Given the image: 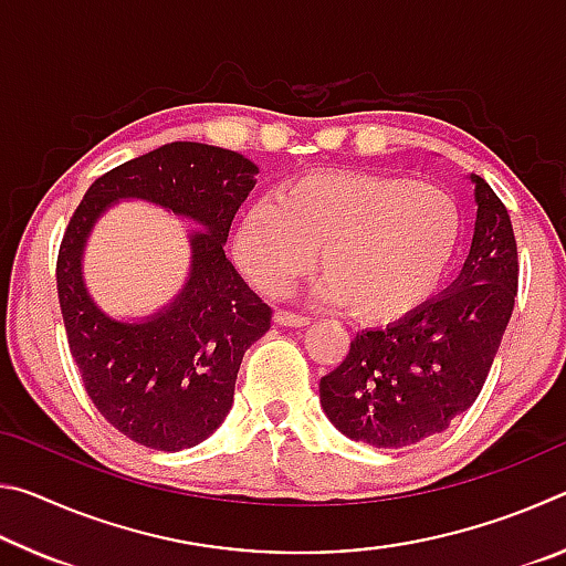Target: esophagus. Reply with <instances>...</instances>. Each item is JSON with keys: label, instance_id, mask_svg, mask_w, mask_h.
<instances>
[{"label": "esophagus", "instance_id": "34e87169", "mask_svg": "<svg viewBox=\"0 0 566 566\" xmlns=\"http://www.w3.org/2000/svg\"><path fill=\"white\" fill-rule=\"evenodd\" d=\"M274 322L280 324V327H306V324H310V317H302V314H296V312L276 310Z\"/></svg>", "mask_w": 566, "mask_h": 566}]
</instances>
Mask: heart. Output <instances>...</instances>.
<instances>
[{"mask_svg": "<svg viewBox=\"0 0 566 566\" xmlns=\"http://www.w3.org/2000/svg\"><path fill=\"white\" fill-rule=\"evenodd\" d=\"M462 214L439 185L377 171H312L244 209L234 260L256 290L282 294L317 262L324 302L387 324L432 300L454 260Z\"/></svg>", "mask_w": 566, "mask_h": 566, "instance_id": "obj_1", "label": "heart"}]
</instances>
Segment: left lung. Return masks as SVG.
<instances>
[{
    "label": "left lung",
    "instance_id": "1",
    "mask_svg": "<svg viewBox=\"0 0 566 566\" xmlns=\"http://www.w3.org/2000/svg\"><path fill=\"white\" fill-rule=\"evenodd\" d=\"M476 222L457 280L409 317L354 337L319 381V401L354 442L399 449L444 432L474 405L510 324L520 262L512 219L472 175Z\"/></svg>",
    "mask_w": 566,
    "mask_h": 566
}]
</instances>
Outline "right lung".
<instances>
[{"mask_svg": "<svg viewBox=\"0 0 566 566\" xmlns=\"http://www.w3.org/2000/svg\"><path fill=\"white\" fill-rule=\"evenodd\" d=\"M256 171L232 149L171 142L102 175L74 209L56 256L66 342L94 407L132 442L159 452L205 442L232 409L244 352L270 329L272 310L224 254ZM122 198H142L203 227L190 235L182 292L139 323L104 315L81 276L88 232Z\"/></svg>", "mask_w": 566, "mask_h": 566, "instance_id": "add662e5", "label": "right lung"}]
</instances>
